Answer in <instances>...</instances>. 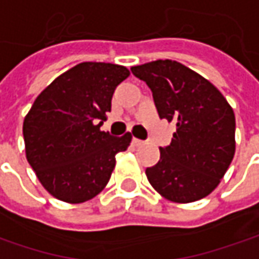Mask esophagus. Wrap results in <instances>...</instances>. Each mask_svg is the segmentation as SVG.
Instances as JSON below:
<instances>
[{"label": "esophagus", "instance_id": "1", "mask_svg": "<svg viewBox=\"0 0 259 259\" xmlns=\"http://www.w3.org/2000/svg\"><path fill=\"white\" fill-rule=\"evenodd\" d=\"M133 145H135V146H142V145H145V142L143 141H141V139H136V138H133Z\"/></svg>", "mask_w": 259, "mask_h": 259}]
</instances>
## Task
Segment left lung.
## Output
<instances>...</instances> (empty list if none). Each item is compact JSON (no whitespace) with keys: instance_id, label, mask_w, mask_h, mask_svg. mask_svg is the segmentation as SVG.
I'll use <instances>...</instances> for the list:
<instances>
[{"instance_id":"1","label":"left lung","mask_w":259,"mask_h":259,"mask_svg":"<svg viewBox=\"0 0 259 259\" xmlns=\"http://www.w3.org/2000/svg\"><path fill=\"white\" fill-rule=\"evenodd\" d=\"M151 88L161 118L177 121L161 159L146 168L151 186L169 201L191 203L208 196L235 155V113L219 90L177 61L132 68Z\"/></svg>"}]
</instances>
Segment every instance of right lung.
Masks as SVG:
<instances>
[{"label": "right lung", "instance_id": "add662e5", "mask_svg": "<svg viewBox=\"0 0 259 259\" xmlns=\"http://www.w3.org/2000/svg\"><path fill=\"white\" fill-rule=\"evenodd\" d=\"M129 75L121 65L78 63L40 93L24 117L26 158L58 200L84 203L107 186L132 135L116 138L100 127L116 87Z\"/></svg>", "mask_w": 259, "mask_h": 259}]
</instances>
